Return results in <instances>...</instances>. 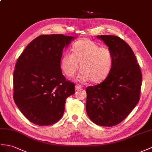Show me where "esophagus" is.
<instances>
[{"label":"esophagus","mask_w":152,"mask_h":152,"mask_svg":"<svg viewBox=\"0 0 152 152\" xmlns=\"http://www.w3.org/2000/svg\"><path fill=\"white\" fill-rule=\"evenodd\" d=\"M82 85H79V84H77L76 85V87H75V88H76V91H78V90H80V89L82 88Z\"/></svg>","instance_id":"34e87169"}]
</instances>
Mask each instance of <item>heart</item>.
I'll use <instances>...</instances> for the list:
<instances>
[{
  "mask_svg": "<svg viewBox=\"0 0 152 152\" xmlns=\"http://www.w3.org/2000/svg\"><path fill=\"white\" fill-rule=\"evenodd\" d=\"M113 64L114 54L109 48L84 39L73 45L72 53L67 51L63 54L61 69L66 76L71 77L81 65L82 69L77 74V80H91L94 83H100L109 75Z\"/></svg>",
  "mask_w": 152,
  "mask_h": 152,
  "instance_id": "obj_1",
  "label": "heart"
}]
</instances>
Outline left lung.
<instances>
[{
  "label": "left lung",
  "instance_id": "obj_1",
  "mask_svg": "<svg viewBox=\"0 0 152 152\" xmlns=\"http://www.w3.org/2000/svg\"><path fill=\"white\" fill-rule=\"evenodd\" d=\"M114 54L109 75L102 83L86 88V110L93 123L113 126L122 122L140 99L142 73L133 50L114 35H100Z\"/></svg>",
  "mask_w": 152,
  "mask_h": 152
}]
</instances>
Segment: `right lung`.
<instances>
[{"mask_svg": "<svg viewBox=\"0 0 152 152\" xmlns=\"http://www.w3.org/2000/svg\"><path fill=\"white\" fill-rule=\"evenodd\" d=\"M75 37L42 34L31 42L18 57L13 73V99L29 121L39 126L58 122L65 100L75 94V85L62 75L64 48Z\"/></svg>", "mask_w": 152, "mask_h": 152, "instance_id": "add662e5", "label": "right lung"}]
</instances>
